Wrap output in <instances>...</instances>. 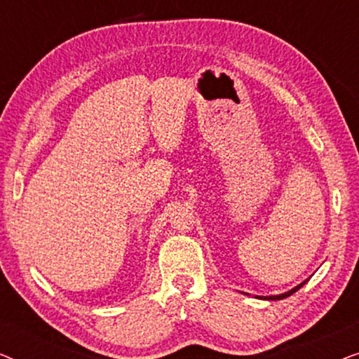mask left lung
<instances>
[{"label": "left lung", "mask_w": 359, "mask_h": 359, "mask_svg": "<svg viewBox=\"0 0 359 359\" xmlns=\"http://www.w3.org/2000/svg\"><path fill=\"white\" fill-rule=\"evenodd\" d=\"M304 284H306V281L304 283H301L299 284V286H296L294 289H291V291H287V292H284V294H279V296H268V297H263V299H269V301H279V299H284V297H289L291 296V294H294L297 291V289H301Z\"/></svg>", "instance_id": "obj_1"}]
</instances>
